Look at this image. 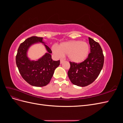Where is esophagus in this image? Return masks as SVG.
<instances>
[{
    "label": "esophagus",
    "mask_w": 123,
    "mask_h": 123,
    "mask_svg": "<svg viewBox=\"0 0 123 123\" xmlns=\"http://www.w3.org/2000/svg\"><path fill=\"white\" fill-rule=\"evenodd\" d=\"M65 61V60H64V59H61V60H60V63H61V64H62V63L63 62H64Z\"/></svg>",
    "instance_id": "1"
}]
</instances>
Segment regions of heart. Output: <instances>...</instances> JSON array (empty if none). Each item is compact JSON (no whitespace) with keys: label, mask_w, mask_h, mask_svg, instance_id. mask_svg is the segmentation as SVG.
I'll return each mask as SVG.
<instances>
[{"label":"heart","mask_w":123,"mask_h":123,"mask_svg":"<svg viewBox=\"0 0 123 123\" xmlns=\"http://www.w3.org/2000/svg\"><path fill=\"white\" fill-rule=\"evenodd\" d=\"M53 53L57 57L67 55L70 61L80 63L88 57L90 48L87 43L80 40H71L60 44L59 47L54 45L52 47Z\"/></svg>","instance_id":"obj_1"}]
</instances>
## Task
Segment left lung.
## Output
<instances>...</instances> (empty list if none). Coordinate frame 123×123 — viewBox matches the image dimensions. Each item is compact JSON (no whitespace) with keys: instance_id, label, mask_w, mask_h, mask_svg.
Segmentation results:
<instances>
[{"instance_id":"1","label":"left lung","mask_w":123,"mask_h":123,"mask_svg":"<svg viewBox=\"0 0 123 123\" xmlns=\"http://www.w3.org/2000/svg\"><path fill=\"white\" fill-rule=\"evenodd\" d=\"M90 53L88 58L80 63L70 62L68 75L71 83L78 86L85 87L96 79L103 67L104 56L99 44L89 37Z\"/></svg>"}]
</instances>
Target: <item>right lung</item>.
<instances>
[{
	"label": "right lung",
	"mask_w": 123,
	"mask_h": 123,
	"mask_svg": "<svg viewBox=\"0 0 123 123\" xmlns=\"http://www.w3.org/2000/svg\"><path fill=\"white\" fill-rule=\"evenodd\" d=\"M43 38L32 36L25 39L18 48L16 56V63L22 77L33 86L43 87L50 83L55 69L60 64V61H54L51 58L52 51L44 44L48 53L38 61H30L27 52L32 44L42 43Z\"/></svg>",
	"instance_id": "obj_1"
}]
</instances>
